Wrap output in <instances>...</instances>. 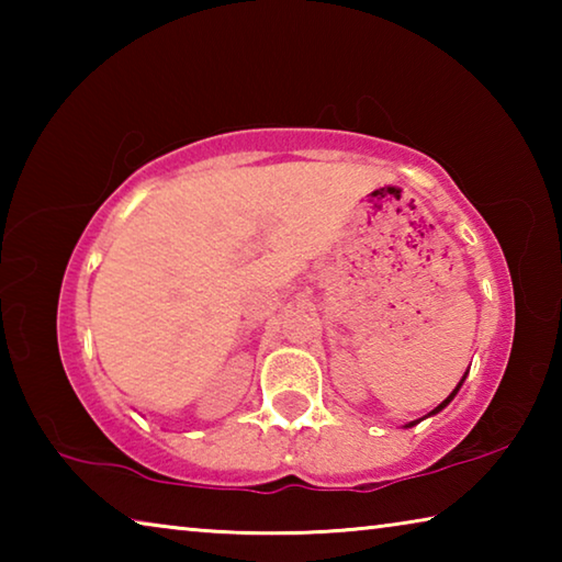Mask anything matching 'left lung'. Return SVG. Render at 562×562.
I'll use <instances>...</instances> for the list:
<instances>
[{"mask_svg":"<svg viewBox=\"0 0 562 562\" xmlns=\"http://www.w3.org/2000/svg\"><path fill=\"white\" fill-rule=\"evenodd\" d=\"M465 374H469V372H465ZM465 374H463V379H465ZM463 379H461V382H459V384H456V389H453V392H451L449 396H446V398H443V402H441L439 406H436V408H434V412H429V414H426V416H434V414H439V412H443V408H446V406H449V404L453 402V396H456V394H459V389L463 386ZM426 416H424V418H426ZM424 418H416V422H408V424H406V429H412V426H416L418 422H424Z\"/></svg>","mask_w":562,"mask_h":562,"instance_id":"obj_1","label":"left lung"}]
</instances>
